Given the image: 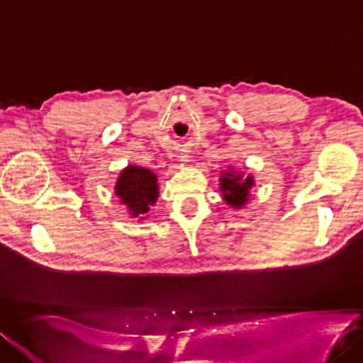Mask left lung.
<instances>
[{"label": "left lung", "instance_id": "8db88e82", "mask_svg": "<svg viewBox=\"0 0 363 363\" xmlns=\"http://www.w3.org/2000/svg\"><path fill=\"white\" fill-rule=\"evenodd\" d=\"M254 185V179L242 178L240 173L233 174L229 172L221 178V191L224 193V201L233 207H242L249 199V190Z\"/></svg>", "mask_w": 363, "mask_h": 363}]
</instances>
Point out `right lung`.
Segmentation results:
<instances>
[{"instance_id": "1", "label": "right lung", "mask_w": 363, "mask_h": 363, "mask_svg": "<svg viewBox=\"0 0 363 363\" xmlns=\"http://www.w3.org/2000/svg\"><path fill=\"white\" fill-rule=\"evenodd\" d=\"M116 195L122 199V204L130 208L134 218H142L157 199L156 174L147 168L130 165L117 179Z\"/></svg>"}]
</instances>
